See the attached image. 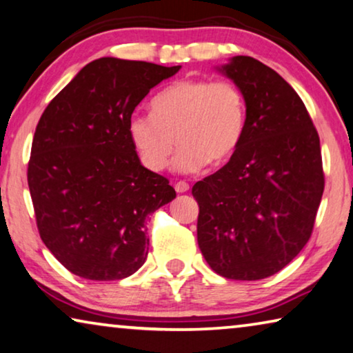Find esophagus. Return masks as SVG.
Listing matches in <instances>:
<instances>
[{
	"instance_id": "34e87169",
	"label": "esophagus",
	"mask_w": 353,
	"mask_h": 353,
	"mask_svg": "<svg viewBox=\"0 0 353 353\" xmlns=\"http://www.w3.org/2000/svg\"><path fill=\"white\" fill-rule=\"evenodd\" d=\"M174 188H176V192H177V193H185V192L190 190V185H188L187 182L179 181V182L176 183V185H174Z\"/></svg>"
}]
</instances>
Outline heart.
Here are the masks:
<instances>
[{
	"mask_svg": "<svg viewBox=\"0 0 353 353\" xmlns=\"http://www.w3.org/2000/svg\"><path fill=\"white\" fill-rule=\"evenodd\" d=\"M152 114H133L131 143L152 171L165 170L174 150L172 168L193 174L204 166L228 161L243 143L247 103L238 85L228 81L183 79L152 99Z\"/></svg>",
	"mask_w": 353,
	"mask_h": 353,
	"instance_id": "1",
	"label": "heart"
}]
</instances>
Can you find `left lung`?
<instances>
[{"instance_id": "obj_1", "label": "left lung", "mask_w": 353, "mask_h": 353, "mask_svg": "<svg viewBox=\"0 0 353 353\" xmlns=\"http://www.w3.org/2000/svg\"><path fill=\"white\" fill-rule=\"evenodd\" d=\"M247 103L243 143L222 170L193 185L198 245L217 274L260 281L311 238L325 179L317 130L290 83L252 57L215 68Z\"/></svg>"}]
</instances>
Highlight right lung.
<instances>
[{
	"label": "right lung",
	"instance_id": "obj_1",
	"mask_svg": "<svg viewBox=\"0 0 353 353\" xmlns=\"http://www.w3.org/2000/svg\"><path fill=\"white\" fill-rule=\"evenodd\" d=\"M181 66L103 57L77 72L36 126L28 187L42 243L72 274L119 281L149 254L145 217L176 198L141 165L128 123Z\"/></svg>",
	"mask_w": 353,
	"mask_h": 353
}]
</instances>
